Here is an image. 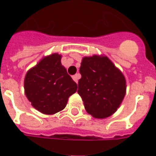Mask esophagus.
<instances>
[{"label": "esophagus", "mask_w": 156, "mask_h": 156, "mask_svg": "<svg viewBox=\"0 0 156 156\" xmlns=\"http://www.w3.org/2000/svg\"><path fill=\"white\" fill-rule=\"evenodd\" d=\"M79 78H80V74H79V73H77V74H75L73 76V79L77 83H78V79H79Z\"/></svg>", "instance_id": "esophagus-1"}]
</instances>
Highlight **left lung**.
I'll use <instances>...</instances> for the list:
<instances>
[{
  "label": "left lung",
  "instance_id": "1",
  "mask_svg": "<svg viewBox=\"0 0 156 156\" xmlns=\"http://www.w3.org/2000/svg\"><path fill=\"white\" fill-rule=\"evenodd\" d=\"M78 94L86 111L96 119L115 114L126 93L125 78L107 57H84L79 68Z\"/></svg>",
  "mask_w": 156,
  "mask_h": 156
}]
</instances>
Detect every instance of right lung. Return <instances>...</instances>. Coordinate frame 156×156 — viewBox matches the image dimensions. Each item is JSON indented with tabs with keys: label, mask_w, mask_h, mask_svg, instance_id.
I'll return each mask as SVG.
<instances>
[{
	"label": "right lung",
	"mask_w": 156,
	"mask_h": 156,
	"mask_svg": "<svg viewBox=\"0 0 156 156\" xmlns=\"http://www.w3.org/2000/svg\"><path fill=\"white\" fill-rule=\"evenodd\" d=\"M58 53L44 57L27 73L25 94L34 108L44 115H54L66 107L77 91V83L68 74Z\"/></svg>",
	"instance_id": "1"
}]
</instances>
